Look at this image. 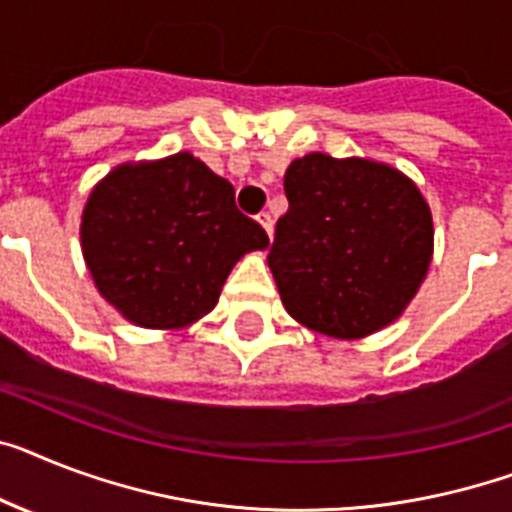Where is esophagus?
<instances>
[{
  "mask_svg": "<svg viewBox=\"0 0 512 512\" xmlns=\"http://www.w3.org/2000/svg\"><path fill=\"white\" fill-rule=\"evenodd\" d=\"M256 222H259V225L264 227L266 235H269V238H272V217H269V214H266V211H261L259 217H256Z\"/></svg>",
  "mask_w": 512,
  "mask_h": 512,
  "instance_id": "esophagus-1",
  "label": "esophagus"
}]
</instances>
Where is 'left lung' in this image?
<instances>
[{
  "instance_id": "1",
  "label": "left lung",
  "mask_w": 512,
  "mask_h": 512,
  "mask_svg": "<svg viewBox=\"0 0 512 512\" xmlns=\"http://www.w3.org/2000/svg\"><path fill=\"white\" fill-rule=\"evenodd\" d=\"M266 264L295 322L361 340L403 316L434 253L432 209L392 164L311 151L285 172Z\"/></svg>"
}]
</instances>
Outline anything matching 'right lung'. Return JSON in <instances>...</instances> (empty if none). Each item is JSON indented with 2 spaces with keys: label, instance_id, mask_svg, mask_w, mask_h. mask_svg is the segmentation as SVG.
I'll return each instance as SVG.
<instances>
[{
  "label": "right lung",
  "instance_id": "1",
  "mask_svg": "<svg viewBox=\"0 0 512 512\" xmlns=\"http://www.w3.org/2000/svg\"><path fill=\"white\" fill-rule=\"evenodd\" d=\"M269 246L235 190L190 151L117 164L80 214L99 295L135 327L183 329L217 306L232 266Z\"/></svg>",
  "mask_w": 512,
  "mask_h": 512
}]
</instances>
